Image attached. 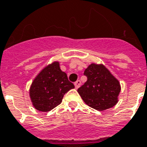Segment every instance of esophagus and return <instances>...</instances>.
Here are the masks:
<instances>
[{
    "label": "esophagus",
    "instance_id": "esophagus-1",
    "mask_svg": "<svg viewBox=\"0 0 147 147\" xmlns=\"http://www.w3.org/2000/svg\"><path fill=\"white\" fill-rule=\"evenodd\" d=\"M75 87H76V88H80V85H81V82L80 80H77V81H76V82H75Z\"/></svg>",
    "mask_w": 147,
    "mask_h": 147
}]
</instances>
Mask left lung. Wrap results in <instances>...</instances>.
<instances>
[{
  "mask_svg": "<svg viewBox=\"0 0 147 147\" xmlns=\"http://www.w3.org/2000/svg\"><path fill=\"white\" fill-rule=\"evenodd\" d=\"M84 75L88 80L77 91L87 105L102 111L116 104L121 86L103 64L91 63Z\"/></svg>",
  "mask_w": 147,
  "mask_h": 147,
  "instance_id": "obj_1",
  "label": "left lung"
}]
</instances>
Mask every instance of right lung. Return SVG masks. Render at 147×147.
<instances>
[{
    "label": "right lung",
    "mask_w": 147,
    "mask_h": 147,
    "mask_svg": "<svg viewBox=\"0 0 147 147\" xmlns=\"http://www.w3.org/2000/svg\"><path fill=\"white\" fill-rule=\"evenodd\" d=\"M75 88L62 71L59 63L55 61L40 71L29 90L31 101L35 108L47 112L61 103L63 95Z\"/></svg>",
    "instance_id": "add662e5"
}]
</instances>
